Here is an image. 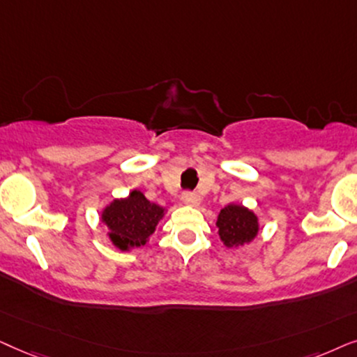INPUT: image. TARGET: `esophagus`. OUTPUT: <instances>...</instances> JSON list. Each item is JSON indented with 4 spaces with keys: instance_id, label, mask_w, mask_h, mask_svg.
Segmentation results:
<instances>
[{
    "instance_id": "obj_1",
    "label": "esophagus",
    "mask_w": 357,
    "mask_h": 357,
    "mask_svg": "<svg viewBox=\"0 0 357 357\" xmlns=\"http://www.w3.org/2000/svg\"><path fill=\"white\" fill-rule=\"evenodd\" d=\"M181 201L186 204V206H191V207H197L199 204H201V197L197 196L196 192H183L181 196Z\"/></svg>"
}]
</instances>
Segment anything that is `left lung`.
<instances>
[{
  "mask_svg": "<svg viewBox=\"0 0 357 357\" xmlns=\"http://www.w3.org/2000/svg\"><path fill=\"white\" fill-rule=\"evenodd\" d=\"M215 227L227 248H240L259 235V217L251 208L230 202L218 212Z\"/></svg>",
  "mask_w": 357,
  "mask_h": 357,
  "instance_id": "obj_1",
  "label": "left lung"
}]
</instances>
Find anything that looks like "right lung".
Wrapping results in <instances>:
<instances>
[{"instance_id": "add662e5", "label": "right lung", "mask_w": 357, "mask_h": 357, "mask_svg": "<svg viewBox=\"0 0 357 357\" xmlns=\"http://www.w3.org/2000/svg\"><path fill=\"white\" fill-rule=\"evenodd\" d=\"M165 213V207L150 202L139 189H132L129 196L114 199L102 208L101 222L117 250L132 251L149 243Z\"/></svg>"}]
</instances>
